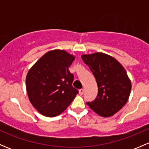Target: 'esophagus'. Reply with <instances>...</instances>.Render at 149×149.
<instances>
[{
	"label": "esophagus",
	"instance_id": "esophagus-1",
	"mask_svg": "<svg viewBox=\"0 0 149 149\" xmlns=\"http://www.w3.org/2000/svg\"><path fill=\"white\" fill-rule=\"evenodd\" d=\"M84 91V89H80L79 90V94H80V95H83Z\"/></svg>",
	"mask_w": 149,
	"mask_h": 149
}]
</instances>
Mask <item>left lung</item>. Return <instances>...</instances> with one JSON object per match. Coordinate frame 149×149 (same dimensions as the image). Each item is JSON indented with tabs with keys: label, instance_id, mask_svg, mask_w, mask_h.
Wrapping results in <instances>:
<instances>
[{
	"label": "left lung",
	"instance_id": "8db88e82",
	"mask_svg": "<svg viewBox=\"0 0 149 149\" xmlns=\"http://www.w3.org/2000/svg\"><path fill=\"white\" fill-rule=\"evenodd\" d=\"M81 58L93 73L98 86L97 98L86 104L100 116H113L127 103L131 91L125 69L115 58L103 52L84 54Z\"/></svg>",
	"mask_w": 149,
	"mask_h": 149
}]
</instances>
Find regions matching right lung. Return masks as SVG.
Masks as SVG:
<instances>
[{"label": "right lung", "mask_w": 149, "mask_h": 149, "mask_svg": "<svg viewBox=\"0 0 149 149\" xmlns=\"http://www.w3.org/2000/svg\"><path fill=\"white\" fill-rule=\"evenodd\" d=\"M76 56L63 49L46 52L29 70L26 88L32 106L42 115H61L78 94L68 68Z\"/></svg>", "instance_id": "1"}]
</instances>
